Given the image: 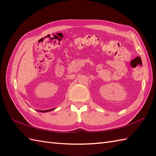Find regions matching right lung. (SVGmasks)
I'll list each match as a JSON object with an SVG mask.
<instances>
[{
  "label": "right lung",
  "instance_id": "obj_1",
  "mask_svg": "<svg viewBox=\"0 0 156 156\" xmlns=\"http://www.w3.org/2000/svg\"><path fill=\"white\" fill-rule=\"evenodd\" d=\"M54 108H51V109H49V110H45V111H39V112H49V111H51L53 110H54Z\"/></svg>",
  "mask_w": 156,
  "mask_h": 156
}]
</instances>
